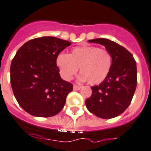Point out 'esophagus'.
I'll list each match as a JSON object with an SVG mask.
<instances>
[{
	"instance_id": "1",
	"label": "esophagus",
	"mask_w": 151,
	"mask_h": 151,
	"mask_svg": "<svg viewBox=\"0 0 151 151\" xmlns=\"http://www.w3.org/2000/svg\"><path fill=\"white\" fill-rule=\"evenodd\" d=\"M81 88V85H78V84H73V90L78 91Z\"/></svg>"
}]
</instances>
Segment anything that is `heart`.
Listing matches in <instances>:
<instances>
[{
  "instance_id": "b5f03b06",
  "label": "heart",
  "mask_w": 151,
  "mask_h": 151,
  "mask_svg": "<svg viewBox=\"0 0 151 151\" xmlns=\"http://www.w3.org/2000/svg\"><path fill=\"white\" fill-rule=\"evenodd\" d=\"M111 62L107 50L93 46L76 47L69 55L60 53L56 58V65L63 79L71 80L80 67V79L91 85L101 84L106 79Z\"/></svg>"
}]
</instances>
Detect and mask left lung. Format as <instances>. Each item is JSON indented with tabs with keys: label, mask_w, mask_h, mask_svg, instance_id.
<instances>
[{
	"label": "left lung",
	"mask_w": 151,
	"mask_h": 151,
	"mask_svg": "<svg viewBox=\"0 0 151 151\" xmlns=\"http://www.w3.org/2000/svg\"><path fill=\"white\" fill-rule=\"evenodd\" d=\"M88 42L105 46L111 54L112 62L106 79L91 87L92 94L85 100L86 107L99 118H114L127 109L132 101L137 83L136 61L126 48L115 42L107 39Z\"/></svg>",
	"instance_id": "8db88e82"
}]
</instances>
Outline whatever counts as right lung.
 <instances>
[{
	"mask_svg": "<svg viewBox=\"0 0 151 151\" xmlns=\"http://www.w3.org/2000/svg\"><path fill=\"white\" fill-rule=\"evenodd\" d=\"M70 42L52 36L29 40L11 64V84L16 100L32 116L51 117L62 110L73 84L63 81L56 58Z\"/></svg>",
	"mask_w": 151,
	"mask_h": 151,
	"instance_id": "add662e5",
	"label": "right lung"
}]
</instances>
